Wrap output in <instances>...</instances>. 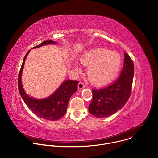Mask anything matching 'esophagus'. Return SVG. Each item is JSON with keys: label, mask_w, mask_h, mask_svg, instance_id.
<instances>
[{"label": "esophagus", "mask_w": 158, "mask_h": 158, "mask_svg": "<svg viewBox=\"0 0 158 158\" xmlns=\"http://www.w3.org/2000/svg\"><path fill=\"white\" fill-rule=\"evenodd\" d=\"M77 87H78L79 90H82V89L84 88V85L82 82H79L77 85Z\"/></svg>", "instance_id": "obj_1"}]
</instances>
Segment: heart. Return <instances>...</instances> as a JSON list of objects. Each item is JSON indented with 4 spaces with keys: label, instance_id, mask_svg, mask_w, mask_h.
Wrapping results in <instances>:
<instances>
[{
    "label": "heart",
    "instance_id": "heart-1",
    "mask_svg": "<svg viewBox=\"0 0 158 158\" xmlns=\"http://www.w3.org/2000/svg\"><path fill=\"white\" fill-rule=\"evenodd\" d=\"M84 66H88L87 77L93 85L98 87L107 85L113 82L118 76L122 65L120 54L103 48H97L84 52L79 59ZM74 67L79 70V64L74 62Z\"/></svg>",
    "mask_w": 158,
    "mask_h": 158
}]
</instances>
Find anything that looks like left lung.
I'll return each mask as SVG.
<instances>
[{
	"label": "left lung",
	"mask_w": 158,
	"mask_h": 158,
	"mask_svg": "<svg viewBox=\"0 0 158 158\" xmlns=\"http://www.w3.org/2000/svg\"><path fill=\"white\" fill-rule=\"evenodd\" d=\"M134 73L133 62L125 53L119 78L107 87L92 91L93 100L88 109L89 113L96 118H103L121 109L130 97Z\"/></svg>",
	"instance_id": "obj_1"
}]
</instances>
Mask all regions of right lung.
Segmentation results:
<instances>
[{"instance_id":"add662e5","label":"right lung","mask_w":158,"mask_h":158,"mask_svg":"<svg viewBox=\"0 0 158 158\" xmlns=\"http://www.w3.org/2000/svg\"><path fill=\"white\" fill-rule=\"evenodd\" d=\"M53 40L44 41L38 46L33 48L36 49L48 44H56ZM30 51L26 54L22 62L18 79L19 93L29 109L37 117L48 121H56L64 116L67 107L72 95L77 90L78 81L65 80L61 85L49 96L43 99H35L29 96L24 91L22 84V74L26 59Z\"/></svg>"}]
</instances>
